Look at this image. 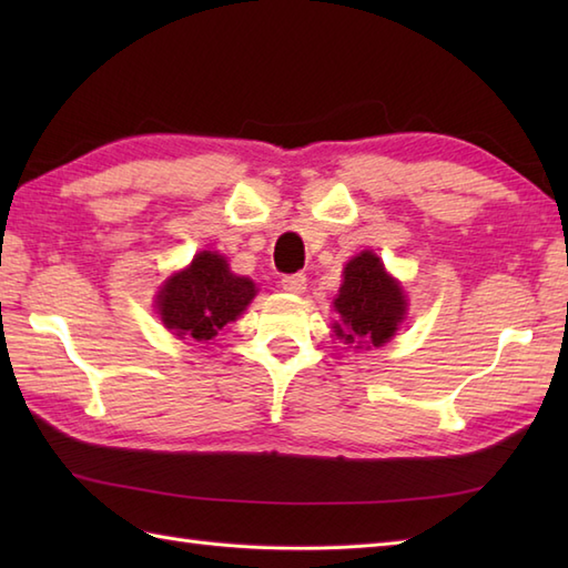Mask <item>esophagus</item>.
<instances>
[{
	"label": "esophagus",
	"mask_w": 568,
	"mask_h": 568,
	"mask_svg": "<svg viewBox=\"0 0 568 568\" xmlns=\"http://www.w3.org/2000/svg\"><path fill=\"white\" fill-rule=\"evenodd\" d=\"M283 291L291 293V295H303L305 287H307V277L303 273H293V275H285L283 281Z\"/></svg>",
	"instance_id": "obj_1"
}]
</instances>
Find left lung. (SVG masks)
<instances>
[{"label":"left lung","instance_id":"left-lung-1","mask_svg":"<svg viewBox=\"0 0 568 568\" xmlns=\"http://www.w3.org/2000/svg\"><path fill=\"white\" fill-rule=\"evenodd\" d=\"M334 310L342 317L334 322V334L346 344L356 342V348H371L393 339L407 315V300L376 253L361 251L346 263Z\"/></svg>","mask_w":568,"mask_h":568}]
</instances>
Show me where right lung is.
<instances>
[{"label":"right lung","instance_id":"1","mask_svg":"<svg viewBox=\"0 0 568 568\" xmlns=\"http://www.w3.org/2000/svg\"><path fill=\"white\" fill-rule=\"evenodd\" d=\"M256 283L229 271L216 251H200L187 268L173 273L155 297L163 327L178 339L207 344L229 322L244 315Z\"/></svg>","mask_w":568,"mask_h":568}]
</instances>
